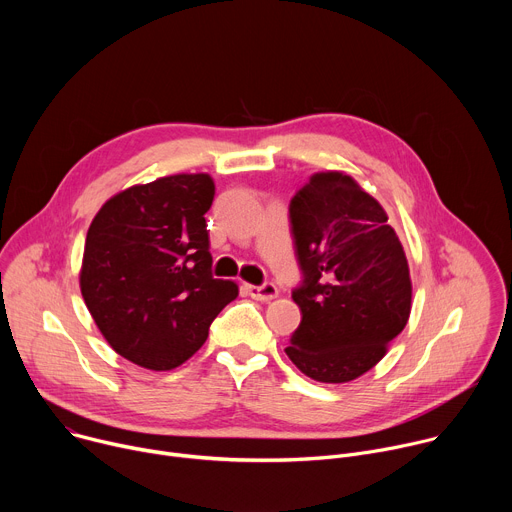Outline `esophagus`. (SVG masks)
I'll return each instance as SVG.
<instances>
[{"label":"esophagus","mask_w":512,"mask_h":512,"mask_svg":"<svg viewBox=\"0 0 512 512\" xmlns=\"http://www.w3.org/2000/svg\"><path fill=\"white\" fill-rule=\"evenodd\" d=\"M247 294L253 298V300H259V302H269L273 298H277L279 289L275 283H263V285H247Z\"/></svg>","instance_id":"obj_1"}]
</instances>
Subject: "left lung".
Instances as JSON below:
<instances>
[{"label":"left lung","mask_w":512,"mask_h":512,"mask_svg":"<svg viewBox=\"0 0 512 512\" xmlns=\"http://www.w3.org/2000/svg\"><path fill=\"white\" fill-rule=\"evenodd\" d=\"M302 322L285 354L310 379L346 383L385 356L411 312V279L383 206L342 172H320L289 202Z\"/></svg>","instance_id":"obj_1"}]
</instances>
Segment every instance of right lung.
<instances>
[{
    "label": "right lung",
    "mask_w": 512,
    "mask_h": 512,
    "mask_svg": "<svg viewBox=\"0 0 512 512\" xmlns=\"http://www.w3.org/2000/svg\"><path fill=\"white\" fill-rule=\"evenodd\" d=\"M208 174H176L109 198L87 233L81 291L111 348L152 371H172L208 338L239 296L212 277Z\"/></svg>",
    "instance_id": "1"
}]
</instances>
